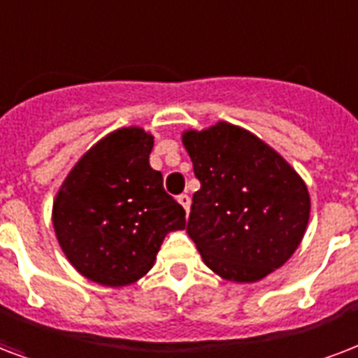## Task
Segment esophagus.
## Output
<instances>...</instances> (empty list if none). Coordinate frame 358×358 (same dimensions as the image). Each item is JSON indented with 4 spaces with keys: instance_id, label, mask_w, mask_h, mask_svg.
Masks as SVG:
<instances>
[{
    "instance_id": "1",
    "label": "esophagus",
    "mask_w": 358,
    "mask_h": 358,
    "mask_svg": "<svg viewBox=\"0 0 358 358\" xmlns=\"http://www.w3.org/2000/svg\"><path fill=\"white\" fill-rule=\"evenodd\" d=\"M178 203L184 206L185 212H189V204H191L189 195H184V193H182V195H178Z\"/></svg>"
}]
</instances>
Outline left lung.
I'll use <instances>...</instances> for the list:
<instances>
[{"instance_id":"1","label":"left lung","mask_w":358,"mask_h":358,"mask_svg":"<svg viewBox=\"0 0 358 358\" xmlns=\"http://www.w3.org/2000/svg\"><path fill=\"white\" fill-rule=\"evenodd\" d=\"M201 189L187 234L203 261L229 282L252 283L280 268L299 248L310 195L282 155L227 122L182 135Z\"/></svg>"}]
</instances>
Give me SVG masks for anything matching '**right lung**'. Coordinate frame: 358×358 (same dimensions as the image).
Segmentation results:
<instances>
[{
    "mask_svg": "<svg viewBox=\"0 0 358 358\" xmlns=\"http://www.w3.org/2000/svg\"><path fill=\"white\" fill-rule=\"evenodd\" d=\"M154 136L124 127L82 155L59 187L52 223L82 276L122 287L154 266L161 242L185 227V210L150 167Z\"/></svg>",
    "mask_w": 358,
    "mask_h": 358,
    "instance_id": "obj_1",
    "label": "right lung"
}]
</instances>
